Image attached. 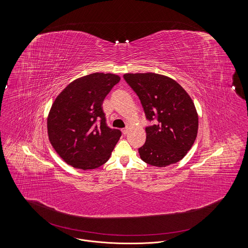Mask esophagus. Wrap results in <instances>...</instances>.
<instances>
[{
    "mask_svg": "<svg viewBox=\"0 0 248 248\" xmlns=\"http://www.w3.org/2000/svg\"><path fill=\"white\" fill-rule=\"evenodd\" d=\"M122 132H123V134L125 136L126 134H127V132H128V128L126 127V128H124V129H122Z\"/></svg>",
    "mask_w": 248,
    "mask_h": 248,
    "instance_id": "obj_1",
    "label": "esophagus"
}]
</instances>
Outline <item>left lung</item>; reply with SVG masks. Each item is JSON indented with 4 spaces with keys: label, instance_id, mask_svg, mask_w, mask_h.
Wrapping results in <instances>:
<instances>
[{
    "label": "left lung",
    "instance_id": "1",
    "mask_svg": "<svg viewBox=\"0 0 248 248\" xmlns=\"http://www.w3.org/2000/svg\"><path fill=\"white\" fill-rule=\"evenodd\" d=\"M125 82L140 99L146 118L156 121L146 127V142L139 149L142 161L165 167L180 161L195 141L198 114L180 84L161 74L126 73Z\"/></svg>",
    "mask_w": 248,
    "mask_h": 248
}]
</instances>
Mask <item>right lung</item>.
<instances>
[{"label":"right lung","instance_id":"right-lung-1","mask_svg":"<svg viewBox=\"0 0 248 248\" xmlns=\"http://www.w3.org/2000/svg\"><path fill=\"white\" fill-rule=\"evenodd\" d=\"M118 75L95 72L70 83L58 95L47 118L48 138L69 165L94 169L109 159L122 133L107 125L102 103Z\"/></svg>","mask_w":248,"mask_h":248}]
</instances>
